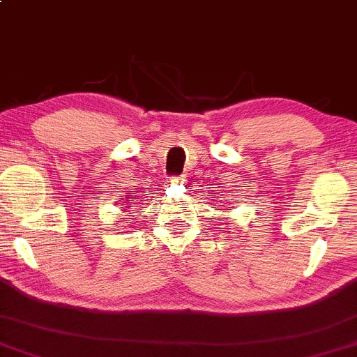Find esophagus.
Returning a JSON list of instances; mask_svg holds the SVG:
<instances>
[{"mask_svg": "<svg viewBox=\"0 0 357 357\" xmlns=\"http://www.w3.org/2000/svg\"><path fill=\"white\" fill-rule=\"evenodd\" d=\"M169 184H173V186H178V184H183L184 183V176H174V178H169Z\"/></svg>", "mask_w": 357, "mask_h": 357, "instance_id": "1", "label": "esophagus"}]
</instances>
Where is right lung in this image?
<instances>
[{
	"mask_svg": "<svg viewBox=\"0 0 357 357\" xmlns=\"http://www.w3.org/2000/svg\"><path fill=\"white\" fill-rule=\"evenodd\" d=\"M135 199H139V197L134 196V194H130V196H127L126 199H122V202H126V201H135ZM130 204H134V202H127V207H132Z\"/></svg>",
	"mask_w": 357,
	"mask_h": 357,
	"instance_id": "1",
	"label": "right lung"
}]
</instances>
